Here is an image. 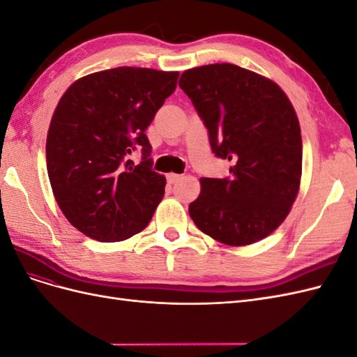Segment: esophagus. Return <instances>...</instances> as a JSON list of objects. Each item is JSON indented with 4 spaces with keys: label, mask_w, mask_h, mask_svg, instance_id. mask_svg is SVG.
<instances>
[{
    "label": "esophagus",
    "mask_w": 357,
    "mask_h": 357,
    "mask_svg": "<svg viewBox=\"0 0 357 357\" xmlns=\"http://www.w3.org/2000/svg\"><path fill=\"white\" fill-rule=\"evenodd\" d=\"M167 180H168L169 185H174V183L181 180V176L180 174H174V172H169V174H167Z\"/></svg>",
    "instance_id": "1"
}]
</instances>
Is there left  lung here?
I'll return each instance as SVG.
<instances>
[{
    "label": "left lung",
    "mask_w": 357,
    "mask_h": 357,
    "mask_svg": "<svg viewBox=\"0 0 357 357\" xmlns=\"http://www.w3.org/2000/svg\"><path fill=\"white\" fill-rule=\"evenodd\" d=\"M180 88L208 129L215 156L232 160L231 178L199 180L189 214L198 229L226 245H248L284 222L302 174L296 112L271 79L234 63L186 70Z\"/></svg>",
    "instance_id": "1"
}]
</instances>
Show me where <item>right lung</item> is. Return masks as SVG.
<instances>
[{
	"mask_svg": "<svg viewBox=\"0 0 357 357\" xmlns=\"http://www.w3.org/2000/svg\"><path fill=\"white\" fill-rule=\"evenodd\" d=\"M178 74L119 67L80 77L61 96L47 131V174L61 211L89 238L123 241L153 218L167 180L150 168L144 132ZM135 146L144 152L138 166L127 159Z\"/></svg>",
	"mask_w": 357,
	"mask_h": 357,
	"instance_id": "1",
	"label": "right lung"
}]
</instances>
